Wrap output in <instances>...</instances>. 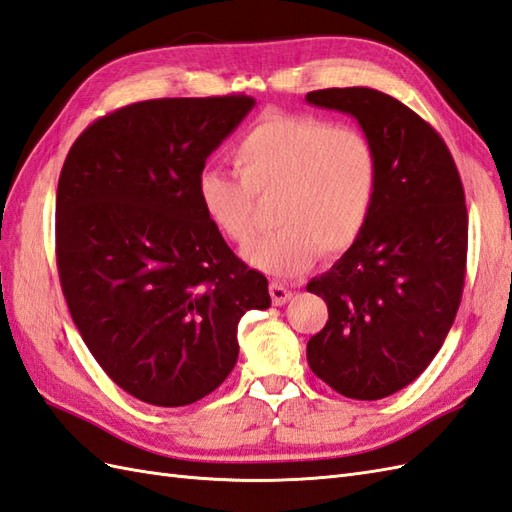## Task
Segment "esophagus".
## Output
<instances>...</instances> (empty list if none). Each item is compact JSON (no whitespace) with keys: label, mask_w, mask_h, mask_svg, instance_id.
Listing matches in <instances>:
<instances>
[{"label":"esophagus","mask_w":512,"mask_h":512,"mask_svg":"<svg viewBox=\"0 0 512 512\" xmlns=\"http://www.w3.org/2000/svg\"><path fill=\"white\" fill-rule=\"evenodd\" d=\"M269 295H271V299H273V304H276V306H284L286 302H289L293 293H291L289 289H286L284 284L271 282V284H269Z\"/></svg>","instance_id":"1"}]
</instances>
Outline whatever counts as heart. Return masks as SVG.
<instances>
[{"label":"heart","instance_id":"1","mask_svg":"<svg viewBox=\"0 0 512 512\" xmlns=\"http://www.w3.org/2000/svg\"><path fill=\"white\" fill-rule=\"evenodd\" d=\"M238 176L208 167L197 176V197L210 223L236 245L256 234V199L273 197V234L245 249L269 276L306 271L319 252L350 247L369 219L378 189V152L365 132L315 115L260 117L232 147Z\"/></svg>","mask_w":512,"mask_h":512}]
</instances>
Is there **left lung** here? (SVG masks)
<instances>
[{"label": "left lung", "mask_w": 512, "mask_h": 512, "mask_svg": "<svg viewBox=\"0 0 512 512\" xmlns=\"http://www.w3.org/2000/svg\"><path fill=\"white\" fill-rule=\"evenodd\" d=\"M306 102L352 115L378 152L363 232L306 286L328 304L306 358L336 393L382 400L421 376L454 323L467 265L463 182L439 132L395 97L350 86Z\"/></svg>", "instance_id": "8db88e82"}]
</instances>
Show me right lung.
<instances>
[{"instance_id":"right-lung-1","label":"right lung","mask_w":512,"mask_h":512,"mask_svg":"<svg viewBox=\"0 0 512 512\" xmlns=\"http://www.w3.org/2000/svg\"><path fill=\"white\" fill-rule=\"evenodd\" d=\"M254 97L123 106L71 145L56 195V263L82 341L132 397L202 400L239 358L236 328L269 308L267 278L234 256L197 197L206 158Z\"/></svg>"}]
</instances>
